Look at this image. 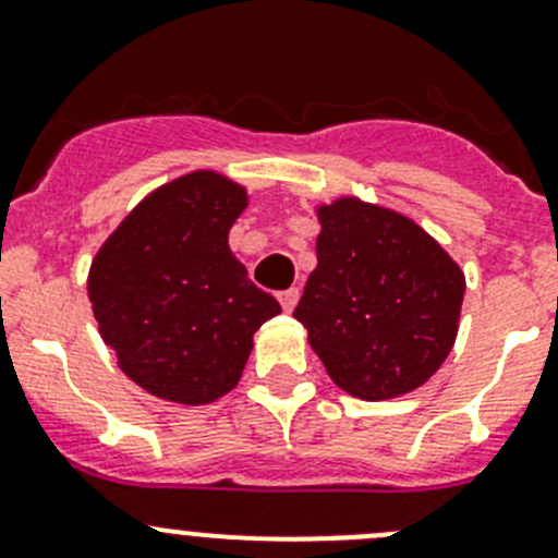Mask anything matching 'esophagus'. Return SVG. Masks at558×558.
Listing matches in <instances>:
<instances>
[{
  "label": "esophagus",
  "mask_w": 558,
  "mask_h": 558,
  "mask_svg": "<svg viewBox=\"0 0 558 558\" xmlns=\"http://www.w3.org/2000/svg\"><path fill=\"white\" fill-rule=\"evenodd\" d=\"M278 300H280V307H283L286 313H291V311H294V307H296V302H300V289L280 291Z\"/></svg>",
  "instance_id": "obj_1"
}]
</instances>
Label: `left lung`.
Masks as SVG:
<instances>
[{
    "mask_svg": "<svg viewBox=\"0 0 558 558\" xmlns=\"http://www.w3.org/2000/svg\"><path fill=\"white\" fill-rule=\"evenodd\" d=\"M318 221L294 318L329 378L367 402L424 386L459 331V264L418 223L353 196L318 207Z\"/></svg>",
    "mask_w": 558,
    "mask_h": 558,
    "instance_id": "1",
    "label": "left lung"
}]
</instances>
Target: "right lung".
I'll return each instance as SVG.
<instances>
[{
	"label": "right lung",
	"instance_id": "obj_1",
	"mask_svg": "<svg viewBox=\"0 0 558 558\" xmlns=\"http://www.w3.org/2000/svg\"><path fill=\"white\" fill-rule=\"evenodd\" d=\"M243 185L191 172L145 196L99 247L88 300L118 367L159 399L205 404L238 386L253 331L280 313L229 251Z\"/></svg>",
	"mask_w": 558,
	"mask_h": 558
}]
</instances>
